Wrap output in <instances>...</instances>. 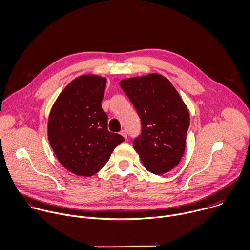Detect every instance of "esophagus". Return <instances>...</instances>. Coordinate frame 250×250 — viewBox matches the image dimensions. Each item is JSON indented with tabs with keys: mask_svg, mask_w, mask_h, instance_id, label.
Returning <instances> with one entry per match:
<instances>
[{
	"mask_svg": "<svg viewBox=\"0 0 250 250\" xmlns=\"http://www.w3.org/2000/svg\"><path fill=\"white\" fill-rule=\"evenodd\" d=\"M120 134H121L125 139H127V132H126V130H121V131H120Z\"/></svg>",
	"mask_w": 250,
	"mask_h": 250,
	"instance_id": "1",
	"label": "esophagus"
}]
</instances>
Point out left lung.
Returning <instances> with one entry per match:
<instances>
[{"label":"left lung","instance_id":"8db88e82","mask_svg":"<svg viewBox=\"0 0 250 250\" xmlns=\"http://www.w3.org/2000/svg\"><path fill=\"white\" fill-rule=\"evenodd\" d=\"M120 86L142 122V135L133 146L144 167L155 174L170 171L184 154L190 123L181 96L166 77L155 73L123 79Z\"/></svg>","mask_w":250,"mask_h":250}]
</instances>
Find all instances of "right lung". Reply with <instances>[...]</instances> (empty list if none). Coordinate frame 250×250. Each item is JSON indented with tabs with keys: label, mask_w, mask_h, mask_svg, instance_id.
<instances>
[{
	"label": "right lung",
	"mask_w": 250,
	"mask_h": 250,
	"mask_svg": "<svg viewBox=\"0 0 250 250\" xmlns=\"http://www.w3.org/2000/svg\"><path fill=\"white\" fill-rule=\"evenodd\" d=\"M106 78L82 75L59 94L49 113L48 140L59 163L78 176H92L124 138L107 129L102 108Z\"/></svg>",
	"instance_id": "1"
}]
</instances>
